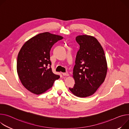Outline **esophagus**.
Here are the masks:
<instances>
[{
    "label": "esophagus",
    "instance_id": "1",
    "mask_svg": "<svg viewBox=\"0 0 129 129\" xmlns=\"http://www.w3.org/2000/svg\"><path fill=\"white\" fill-rule=\"evenodd\" d=\"M62 75H63V76H69V74H68V73H62Z\"/></svg>",
    "mask_w": 129,
    "mask_h": 129
}]
</instances>
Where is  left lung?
Returning <instances> with one entry per match:
<instances>
[{"label":"left lung","mask_w":129,"mask_h":129,"mask_svg":"<svg viewBox=\"0 0 129 129\" xmlns=\"http://www.w3.org/2000/svg\"><path fill=\"white\" fill-rule=\"evenodd\" d=\"M76 40L80 49L73 70L75 84L69 89L77 97H86L93 95L104 82L107 63L103 49L95 38L82 35Z\"/></svg>","instance_id":"obj_1"}]
</instances>
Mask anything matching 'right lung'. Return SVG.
Masks as SVG:
<instances>
[{
    "label": "right lung",
    "mask_w": 129,
    "mask_h": 129,
    "mask_svg": "<svg viewBox=\"0 0 129 129\" xmlns=\"http://www.w3.org/2000/svg\"><path fill=\"white\" fill-rule=\"evenodd\" d=\"M63 37L48 32L40 33L22 46L17 56V72L22 84L39 95L51 88L60 76L53 73L50 51Z\"/></svg>",
    "instance_id": "obj_1"
}]
</instances>
